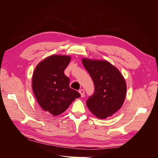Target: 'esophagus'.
I'll use <instances>...</instances> for the list:
<instances>
[{"label": "esophagus", "mask_w": 158, "mask_h": 158, "mask_svg": "<svg viewBox=\"0 0 158 158\" xmlns=\"http://www.w3.org/2000/svg\"><path fill=\"white\" fill-rule=\"evenodd\" d=\"M79 93L81 95V97L83 98L84 96V90L83 89H81L79 90Z\"/></svg>", "instance_id": "esophagus-1"}]
</instances>
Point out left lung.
<instances>
[{
  "label": "left lung",
  "mask_w": 158,
  "mask_h": 158,
  "mask_svg": "<svg viewBox=\"0 0 158 158\" xmlns=\"http://www.w3.org/2000/svg\"><path fill=\"white\" fill-rule=\"evenodd\" d=\"M92 78L95 91L86 105L95 117L104 119L121 109L125 102L127 84L123 76L107 60L82 59Z\"/></svg>",
  "instance_id": "1"
}]
</instances>
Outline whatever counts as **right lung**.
<instances>
[{"mask_svg": "<svg viewBox=\"0 0 158 158\" xmlns=\"http://www.w3.org/2000/svg\"><path fill=\"white\" fill-rule=\"evenodd\" d=\"M70 56L51 55L41 61L33 72L32 89L40 107L53 116L64 112L80 94L69 86L64 70Z\"/></svg>", "mask_w": 158, "mask_h": 158, "instance_id": "1", "label": "right lung"}]
</instances>
